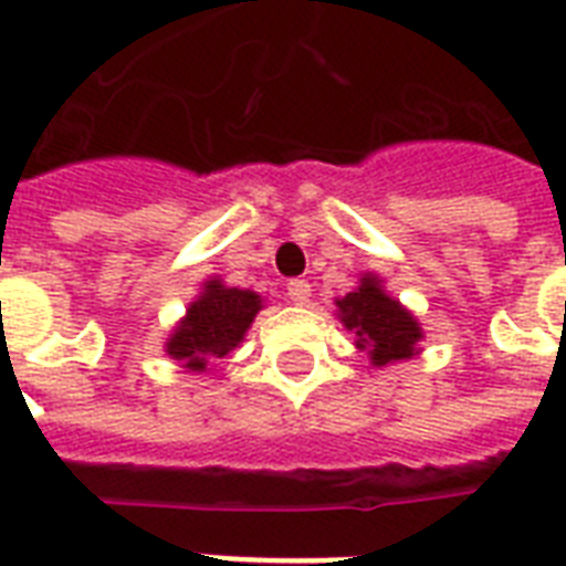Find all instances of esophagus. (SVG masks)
Here are the masks:
<instances>
[{
	"instance_id": "34e87169",
	"label": "esophagus",
	"mask_w": 566,
	"mask_h": 566,
	"mask_svg": "<svg viewBox=\"0 0 566 566\" xmlns=\"http://www.w3.org/2000/svg\"><path fill=\"white\" fill-rule=\"evenodd\" d=\"M287 296H291L293 305H305L311 296V284L305 279H293V282H287Z\"/></svg>"
}]
</instances>
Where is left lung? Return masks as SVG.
I'll list each match as a JSON object with an SVG mask.
<instances>
[{
    "instance_id": "1",
    "label": "left lung",
    "mask_w": 566,
    "mask_h": 566,
    "mask_svg": "<svg viewBox=\"0 0 566 566\" xmlns=\"http://www.w3.org/2000/svg\"><path fill=\"white\" fill-rule=\"evenodd\" d=\"M337 317L349 332H355V346L370 355L376 367L411 358L422 340V328L411 311L387 296L373 273L364 275L358 291L337 300Z\"/></svg>"
}]
</instances>
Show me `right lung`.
<instances>
[{
	"label": "right lung",
	"instance_id": "add662e5",
	"mask_svg": "<svg viewBox=\"0 0 566 566\" xmlns=\"http://www.w3.org/2000/svg\"><path fill=\"white\" fill-rule=\"evenodd\" d=\"M261 311V296L252 291L229 287L220 279L205 282L202 293L190 302L188 314L167 337V355L181 361L185 370L205 373L211 358L226 355L240 346L247 328Z\"/></svg>",
	"mask_w": 566,
	"mask_h": 566
}]
</instances>
